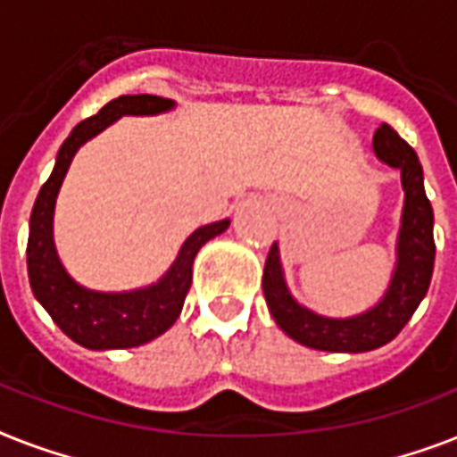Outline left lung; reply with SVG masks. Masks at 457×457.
Wrapping results in <instances>:
<instances>
[{"label":"left lung","mask_w":457,"mask_h":457,"mask_svg":"<svg viewBox=\"0 0 457 457\" xmlns=\"http://www.w3.org/2000/svg\"><path fill=\"white\" fill-rule=\"evenodd\" d=\"M375 156L401 172L403 211L396 237V265L389 287L372 308L351 318H327L294 299L279 261L278 242L272 244L263 270V294L279 329L315 351L365 353L389 344L425 299L434 272V211L425 194V175L418 154L391 125L384 123L372 139Z\"/></svg>","instance_id":"left-lung-1"}]
</instances>
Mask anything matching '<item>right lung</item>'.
Masks as SVG:
<instances>
[{"label":"right lung","instance_id":"right-lung-1","mask_svg":"<svg viewBox=\"0 0 457 457\" xmlns=\"http://www.w3.org/2000/svg\"><path fill=\"white\" fill-rule=\"evenodd\" d=\"M175 109L172 99L154 95H123L109 102L96 116L82 120L56 154V163L30 213L28 235V278L35 299L42 303L61 332L92 351L135 348L156 339L175 325L192 285V265L199 249L229 228V220L194 229L179 246L178 258L154 285L130 292H96L75 282L63 268L54 244V208L71 161L85 142L96 137L123 116H158Z\"/></svg>","mask_w":457,"mask_h":457}]
</instances>
